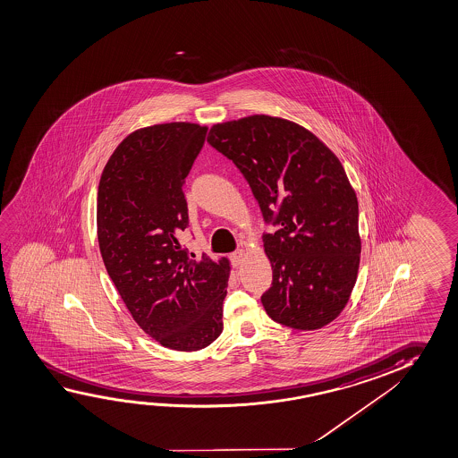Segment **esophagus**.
<instances>
[{"instance_id":"34e87169","label":"esophagus","mask_w":458,"mask_h":458,"mask_svg":"<svg viewBox=\"0 0 458 458\" xmlns=\"http://www.w3.org/2000/svg\"><path fill=\"white\" fill-rule=\"evenodd\" d=\"M245 259V251L243 250H237L231 254V261H233V267H239L242 266V262Z\"/></svg>"}]
</instances>
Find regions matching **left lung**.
<instances>
[{
	"label": "left lung",
	"instance_id": "obj_1",
	"mask_svg": "<svg viewBox=\"0 0 458 458\" xmlns=\"http://www.w3.org/2000/svg\"><path fill=\"white\" fill-rule=\"evenodd\" d=\"M245 176L266 223L272 286L261 296L270 318L312 331L339 317L355 286L361 239L358 200L341 160L312 131L254 114L215 123L208 139Z\"/></svg>",
	"mask_w": 458,
	"mask_h": 458
}]
</instances>
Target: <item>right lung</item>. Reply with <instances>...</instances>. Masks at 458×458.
I'll list each match as a JSON object with an SVG mask.
<instances>
[{
    "label": "right lung",
    "instance_id": "1",
    "mask_svg": "<svg viewBox=\"0 0 458 458\" xmlns=\"http://www.w3.org/2000/svg\"><path fill=\"white\" fill-rule=\"evenodd\" d=\"M207 127L156 123L131 131L103 168L97 235L108 276L146 335L167 349L196 352L223 333L227 258L191 259L182 184Z\"/></svg>",
    "mask_w": 458,
    "mask_h": 458
}]
</instances>
